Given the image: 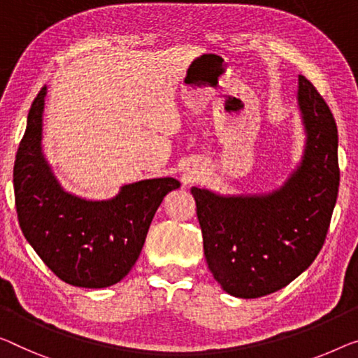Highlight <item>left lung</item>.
I'll return each mask as SVG.
<instances>
[{"label": "left lung", "instance_id": "8db88e82", "mask_svg": "<svg viewBox=\"0 0 358 358\" xmlns=\"http://www.w3.org/2000/svg\"><path fill=\"white\" fill-rule=\"evenodd\" d=\"M297 103L307 141L302 162L268 194L220 196L191 188L204 255L228 294L262 297L312 265L338 199V127L315 87L299 76Z\"/></svg>", "mask_w": 358, "mask_h": 358}]
</instances>
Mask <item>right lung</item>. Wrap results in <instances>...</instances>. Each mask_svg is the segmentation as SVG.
<instances>
[{"mask_svg": "<svg viewBox=\"0 0 358 358\" xmlns=\"http://www.w3.org/2000/svg\"><path fill=\"white\" fill-rule=\"evenodd\" d=\"M46 87L29 110L14 162L20 230L57 278L78 287L119 282L140 257L154 213L180 181L170 177L122 186L109 201H87L64 191L41 152Z\"/></svg>", "mask_w": 358, "mask_h": 358, "instance_id": "obj_1", "label": "right lung"}]
</instances>
